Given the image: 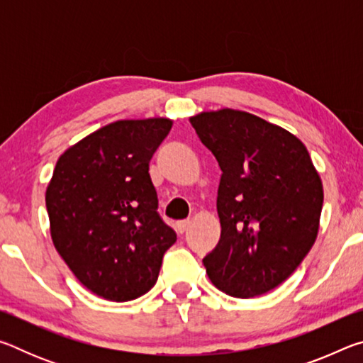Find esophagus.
Masks as SVG:
<instances>
[{
  "instance_id": "34e87169",
  "label": "esophagus",
  "mask_w": 363,
  "mask_h": 363,
  "mask_svg": "<svg viewBox=\"0 0 363 363\" xmlns=\"http://www.w3.org/2000/svg\"><path fill=\"white\" fill-rule=\"evenodd\" d=\"M176 227H177V230H179V233H184L190 227V220L189 219L187 220H181V223L176 224Z\"/></svg>"
}]
</instances>
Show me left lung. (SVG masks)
Segmentation results:
<instances>
[{
  "instance_id": "obj_1",
  "label": "left lung",
  "mask_w": 363,
  "mask_h": 363,
  "mask_svg": "<svg viewBox=\"0 0 363 363\" xmlns=\"http://www.w3.org/2000/svg\"><path fill=\"white\" fill-rule=\"evenodd\" d=\"M223 171L220 238L203 257L214 286L255 298L285 281L314 245L323 187L309 152L284 128L233 108L190 116Z\"/></svg>"
}]
</instances>
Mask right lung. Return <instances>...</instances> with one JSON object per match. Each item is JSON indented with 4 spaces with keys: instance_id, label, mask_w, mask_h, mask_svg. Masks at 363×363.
Here are the masks:
<instances>
[{
    "instance_id": "right-lung-1",
    "label": "right lung",
    "mask_w": 363,
    "mask_h": 363,
    "mask_svg": "<svg viewBox=\"0 0 363 363\" xmlns=\"http://www.w3.org/2000/svg\"><path fill=\"white\" fill-rule=\"evenodd\" d=\"M169 118L120 120L59 157L46 189L51 238L79 284L125 303L157 284L176 232L157 213L149 163Z\"/></svg>"
}]
</instances>
